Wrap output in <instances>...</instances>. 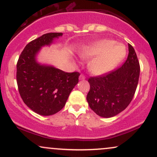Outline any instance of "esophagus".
Instances as JSON below:
<instances>
[{
    "label": "esophagus",
    "instance_id": "34e87169",
    "mask_svg": "<svg viewBox=\"0 0 157 157\" xmlns=\"http://www.w3.org/2000/svg\"><path fill=\"white\" fill-rule=\"evenodd\" d=\"M85 75L84 74H81L80 75V80H85Z\"/></svg>",
    "mask_w": 157,
    "mask_h": 157
}]
</instances>
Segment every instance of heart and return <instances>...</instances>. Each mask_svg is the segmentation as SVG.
Listing matches in <instances>:
<instances>
[{
    "label": "heart",
    "instance_id": "obj_1",
    "mask_svg": "<svg viewBox=\"0 0 157 157\" xmlns=\"http://www.w3.org/2000/svg\"><path fill=\"white\" fill-rule=\"evenodd\" d=\"M126 56V48L111 40H104L95 43L84 51V58L96 56L90 64L95 74H104L114 68Z\"/></svg>",
    "mask_w": 157,
    "mask_h": 157
}]
</instances>
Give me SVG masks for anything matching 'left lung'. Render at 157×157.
<instances>
[{
  "label": "left lung",
  "instance_id": "left-lung-1",
  "mask_svg": "<svg viewBox=\"0 0 157 157\" xmlns=\"http://www.w3.org/2000/svg\"><path fill=\"white\" fill-rule=\"evenodd\" d=\"M128 56L118 68L88 81L87 101L90 108L102 117H112L124 110L133 98L140 75V64L133 47L128 43Z\"/></svg>",
  "mask_w": 157,
  "mask_h": 157
}]
</instances>
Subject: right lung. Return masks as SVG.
I'll use <instances>...</instances> for the list:
<instances>
[{"instance_id": "obj_1", "label": "right lung", "mask_w": 157, "mask_h": 157, "mask_svg": "<svg viewBox=\"0 0 157 157\" xmlns=\"http://www.w3.org/2000/svg\"><path fill=\"white\" fill-rule=\"evenodd\" d=\"M61 33H50L26 45L17 64V82L25 104L43 116L54 114L63 109L80 73L65 72L53 67L37 64L35 56L40 48L50 45Z\"/></svg>"}]
</instances>
